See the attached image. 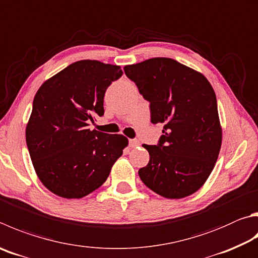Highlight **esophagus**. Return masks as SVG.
<instances>
[{
	"instance_id": "obj_1",
	"label": "esophagus",
	"mask_w": 258,
	"mask_h": 258,
	"mask_svg": "<svg viewBox=\"0 0 258 258\" xmlns=\"http://www.w3.org/2000/svg\"><path fill=\"white\" fill-rule=\"evenodd\" d=\"M139 145H140L139 140H135V139L130 140V147H131V148H138Z\"/></svg>"
}]
</instances>
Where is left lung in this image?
Returning <instances> with one entry per match:
<instances>
[{
    "instance_id": "8db88e82",
    "label": "left lung",
    "mask_w": 258,
    "mask_h": 258,
    "mask_svg": "<svg viewBox=\"0 0 258 258\" xmlns=\"http://www.w3.org/2000/svg\"><path fill=\"white\" fill-rule=\"evenodd\" d=\"M124 71L150 102L151 123L163 124L159 143L142 145L150 160L140 178L166 199L191 195L207 181L221 148L212 86L202 73L167 57L126 65Z\"/></svg>"
}]
</instances>
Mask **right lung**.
Masks as SVG:
<instances>
[{
  "instance_id": "right-lung-1",
  "label": "right lung",
  "mask_w": 258,
  "mask_h": 258,
  "mask_svg": "<svg viewBox=\"0 0 258 258\" xmlns=\"http://www.w3.org/2000/svg\"><path fill=\"white\" fill-rule=\"evenodd\" d=\"M121 74L118 65L78 60L37 91L26 141L37 176L55 195L81 199L99 188L127 147L124 135L87 127L104 115L105 92Z\"/></svg>"
}]
</instances>
